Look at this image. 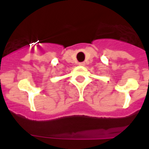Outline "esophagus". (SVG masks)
<instances>
[{
	"label": "esophagus",
	"instance_id": "obj_1",
	"mask_svg": "<svg viewBox=\"0 0 149 149\" xmlns=\"http://www.w3.org/2000/svg\"><path fill=\"white\" fill-rule=\"evenodd\" d=\"M79 65H80V66H84L85 65V63H79Z\"/></svg>",
	"mask_w": 149,
	"mask_h": 149
}]
</instances>
